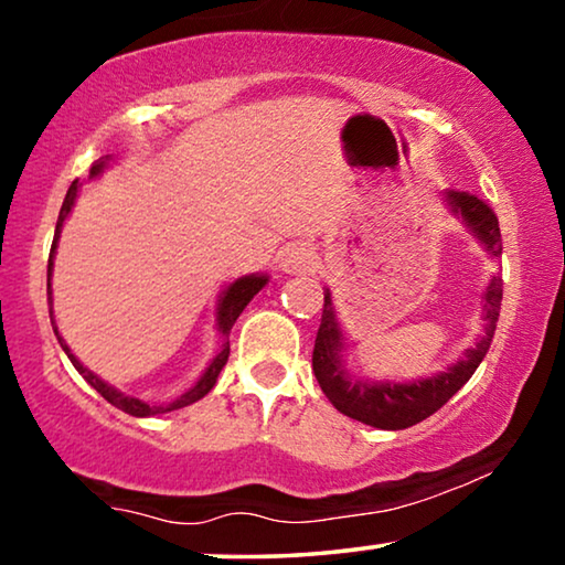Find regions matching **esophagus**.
Wrapping results in <instances>:
<instances>
[{
	"label": "esophagus",
	"instance_id": "1",
	"mask_svg": "<svg viewBox=\"0 0 565 565\" xmlns=\"http://www.w3.org/2000/svg\"><path fill=\"white\" fill-rule=\"evenodd\" d=\"M310 259H313V255H310L306 244H288L280 255V265L285 273H300L310 265Z\"/></svg>",
	"mask_w": 565,
	"mask_h": 565
}]
</instances>
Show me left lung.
<instances>
[{
    "label": "left lung",
    "mask_w": 565,
    "mask_h": 565,
    "mask_svg": "<svg viewBox=\"0 0 565 565\" xmlns=\"http://www.w3.org/2000/svg\"><path fill=\"white\" fill-rule=\"evenodd\" d=\"M448 203H451L456 214L461 218L473 234L484 242L489 255L500 259L502 255V234L497 214L487 201H481L477 193L469 191H448ZM487 337L481 339L477 347L466 351V356L459 364H454L448 372H440L430 380L411 382V384H395V382H382V384H366L349 380V374L343 372L339 362L341 351V331L337 323V313H333L331 292L326 290L323 296V313L321 326L316 333V347H313V372L316 380L321 384L323 395L331 399V405L339 413L349 415V418L362 420L366 425L382 430H403L411 425L430 418L433 413L440 411L456 392H459L466 382L471 380V374L477 372L481 359L487 356L489 343L494 337V323L500 318L502 306V277H492L487 288Z\"/></svg>",
    "instance_id": "1"
}]
</instances>
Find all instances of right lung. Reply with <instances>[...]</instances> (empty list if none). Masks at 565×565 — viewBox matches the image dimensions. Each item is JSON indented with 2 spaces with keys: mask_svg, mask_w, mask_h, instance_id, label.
Segmentation results:
<instances>
[{
  "mask_svg": "<svg viewBox=\"0 0 565 565\" xmlns=\"http://www.w3.org/2000/svg\"><path fill=\"white\" fill-rule=\"evenodd\" d=\"M102 168H104V160H99V162H96V166L92 168V175H99ZM76 193H78V181H73L71 188H68V193H65V199H63V206H61V214H58V224H55V236H53L51 257H47V302H51V269H53V255H55V247H58L61 226H63V222H65V216L71 214V206H73V201H76ZM265 282H267L265 275H249V277H242V280H236V282L232 285V288H228V290L224 292L222 306H218V331H222L224 337H226L228 331H232V326L236 323V318H239L242 310L247 308V302H249L252 298H255L259 290L265 288ZM51 323H55V321H53V308H51ZM55 337H58L63 351H65V354H68V359L73 362V366H76V370H78L81 377H84L88 384H92V387H94L96 392H99V395L106 399V403H111L114 407H119V411L135 415V418H147V415H158V413H168V411H178V407L193 405L195 399H201L203 395H209L211 387H214V384H216L218 372H222V366L226 364V359H228V343H226V347L216 354L214 362L209 364V370L203 372V377H201L199 382H195V387H191V390L185 392V395L173 399V403H170V405H147V403H142V399L129 397V395H121V392L114 390L111 384L102 382L99 377H96L94 372H88L86 366L81 364L78 359L71 354V349L65 347V341L61 339L58 329H55Z\"/></svg>",
  "mask_w": 565,
  "mask_h": 565,
  "instance_id": "1",
  "label": "right lung"
}]
</instances>
